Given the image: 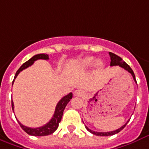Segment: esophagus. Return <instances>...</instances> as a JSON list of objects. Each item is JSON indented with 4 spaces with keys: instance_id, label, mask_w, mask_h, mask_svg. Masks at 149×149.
<instances>
[{
    "instance_id": "esophagus-1",
    "label": "esophagus",
    "mask_w": 149,
    "mask_h": 149,
    "mask_svg": "<svg viewBox=\"0 0 149 149\" xmlns=\"http://www.w3.org/2000/svg\"><path fill=\"white\" fill-rule=\"evenodd\" d=\"M82 94V91L80 90V89H78V90H75L74 92V96H78V97H79V96H81Z\"/></svg>"
}]
</instances>
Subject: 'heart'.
I'll return each instance as SVG.
<instances>
[{"instance_id":"b5f03b06","label":"heart","mask_w":149,"mask_h":149,"mask_svg":"<svg viewBox=\"0 0 149 149\" xmlns=\"http://www.w3.org/2000/svg\"><path fill=\"white\" fill-rule=\"evenodd\" d=\"M94 57L93 56H88L85 58L82 59L80 62V67L82 68H88L89 67L93 65V62H94ZM95 66L96 68H101L102 66V62L100 60L96 61L95 63Z\"/></svg>"}]
</instances>
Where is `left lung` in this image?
Segmentation results:
<instances>
[{"mask_svg":"<svg viewBox=\"0 0 149 149\" xmlns=\"http://www.w3.org/2000/svg\"><path fill=\"white\" fill-rule=\"evenodd\" d=\"M109 56H110V60H111V61H110V66H120L122 68H124V70H126L129 72V73L131 74L132 77H133L134 80L137 83L135 79V75H134V73L133 70L131 68V67L129 66L128 64L125 63V62L122 60L121 57H120L119 56L116 55V54H113L111 52H109ZM129 121V120H128ZM128 121L127 122L126 124L123 125L121 127H120V128L116 129V131H109V132H97V131H94L93 130H91V129L88 128L87 127L85 126V128L87 129L88 131H89L90 133L93 134H95V135L97 136H110V135H113V134H116L119 133L120 131H122L123 129L125 127V126L127 125V124L128 123Z\"/></svg>","mask_w":149,"mask_h":149,"instance_id":"1","label":"left lung"}]
</instances>
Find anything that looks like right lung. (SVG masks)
<instances>
[{
	"instance_id": "obj_1",
	"label": "right lung",
	"mask_w": 149,
	"mask_h": 149,
	"mask_svg": "<svg viewBox=\"0 0 149 149\" xmlns=\"http://www.w3.org/2000/svg\"><path fill=\"white\" fill-rule=\"evenodd\" d=\"M39 59H42V60H49V56L47 54H36L35 56H33L31 59H29L28 61H26L25 63L22 65L20 67V68L18 69L17 72H16L15 75V78H14L13 81H12V85H13L14 81H15V79L17 78V76L21 71H23L24 69L27 68L28 67L31 66L32 64L37 61ZM72 99V93H70L68 95H65L64 97L62 98L61 100H60L58 102V103L56 104V109H55V112H54V114L53 117L51 118V120H49L47 124H45L42 127H36V128H32V127H29L24 126L23 124H22L20 122L18 121V124L21 126V127L24 130V131L29 135L33 136H46L49 135V134H51L56 131L57 127L59 126V123L61 122L62 118V116H63V113H64V110L66 107L67 104L70 102V100ZM11 107H12V109L14 110V102L13 101H11Z\"/></svg>"
}]
</instances>
